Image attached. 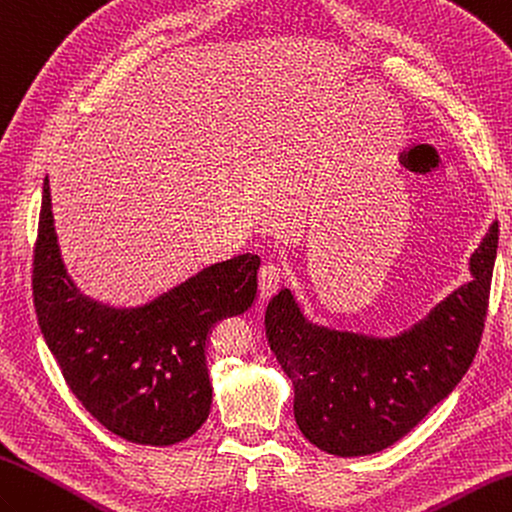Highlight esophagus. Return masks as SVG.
<instances>
[{
	"instance_id": "esophagus-1",
	"label": "esophagus",
	"mask_w": 512,
	"mask_h": 512,
	"mask_svg": "<svg viewBox=\"0 0 512 512\" xmlns=\"http://www.w3.org/2000/svg\"><path fill=\"white\" fill-rule=\"evenodd\" d=\"M280 269L276 265H263L260 267V274H258V291H260V298L267 300L274 295L280 287Z\"/></svg>"
}]
</instances>
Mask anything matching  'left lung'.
<instances>
[{"mask_svg":"<svg viewBox=\"0 0 512 512\" xmlns=\"http://www.w3.org/2000/svg\"><path fill=\"white\" fill-rule=\"evenodd\" d=\"M497 236L493 221L471 254L467 285L392 337L313 324L289 289L274 295L267 339L293 383L295 423L311 445L339 458L383 451L447 399L480 346Z\"/></svg>","mask_w":512,"mask_h":512,"instance_id":"8db88e82","label":"left lung"}]
</instances>
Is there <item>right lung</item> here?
I'll return each mask as SVG.
<instances>
[{"label": "right lung", "mask_w": 512, "mask_h": 512, "mask_svg": "<svg viewBox=\"0 0 512 512\" xmlns=\"http://www.w3.org/2000/svg\"><path fill=\"white\" fill-rule=\"evenodd\" d=\"M258 267L256 254H241L203 267L146 304L98 302L67 274L50 181H43L32 271L41 333L85 410L135 445H175L206 423L212 328L254 304Z\"/></svg>", "instance_id": "obj_1"}]
</instances>
